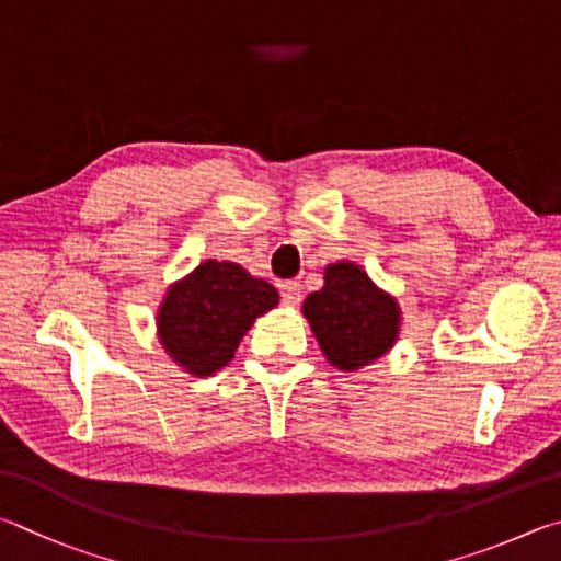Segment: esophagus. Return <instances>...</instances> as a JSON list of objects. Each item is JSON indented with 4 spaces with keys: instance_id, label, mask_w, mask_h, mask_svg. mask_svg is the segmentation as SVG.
Returning <instances> with one entry per match:
<instances>
[{
    "instance_id": "34e87169",
    "label": "esophagus",
    "mask_w": 561,
    "mask_h": 561,
    "mask_svg": "<svg viewBox=\"0 0 561 561\" xmlns=\"http://www.w3.org/2000/svg\"><path fill=\"white\" fill-rule=\"evenodd\" d=\"M280 300H283V306H298V302H300V283L298 280L283 283Z\"/></svg>"
}]
</instances>
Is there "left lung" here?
I'll return each instance as SVG.
<instances>
[{
  "instance_id": "left-lung-1",
  "label": "left lung",
  "mask_w": 561,
  "mask_h": 561,
  "mask_svg": "<svg viewBox=\"0 0 561 561\" xmlns=\"http://www.w3.org/2000/svg\"><path fill=\"white\" fill-rule=\"evenodd\" d=\"M302 316L332 367L355 371L385 357L399 337L397 298L352 261L330 263L325 286L302 302Z\"/></svg>"
}]
</instances>
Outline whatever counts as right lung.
Here are the masks:
<instances>
[{"label": "right lung", "instance_id": "1", "mask_svg": "<svg viewBox=\"0 0 561 561\" xmlns=\"http://www.w3.org/2000/svg\"><path fill=\"white\" fill-rule=\"evenodd\" d=\"M278 290L239 263L204 261L167 290L157 335L167 355L194 377L229 365L255 318L278 306Z\"/></svg>", "mask_w": 561, "mask_h": 561}]
</instances>
